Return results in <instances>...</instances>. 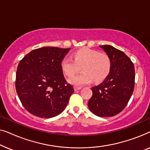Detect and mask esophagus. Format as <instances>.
Instances as JSON below:
<instances>
[{"label":"esophagus","mask_w":150,"mask_h":150,"mask_svg":"<svg viewBox=\"0 0 150 150\" xmlns=\"http://www.w3.org/2000/svg\"><path fill=\"white\" fill-rule=\"evenodd\" d=\"M81 87H77V86H74V89L75 91H78V90H80L81 89Z\"/></svg>","instance_id":"obj_1"}]
</instances>
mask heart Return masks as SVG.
<instances>
[{"mask_svg": "<svg viewBox=\"0 0 150 150\" xmlns=\"http://www.w3.org/2000/svg\"><path fill=\"white\" fill-rule=\"evenodd\" d=\"M72 59L65 57L61 62V67L67 76L71 77L81 67L83 73L71 78L69 83L75 86H82L94 80L101 82L109 75L111 70V59L105 53L89 48H83L74 52Z\"/></svg>", "mask_w": 150, "mask_h": 150, "instance_id": "b5f03b06", "label": "heart"}]
</instances>
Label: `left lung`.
I'll use <instances>...</instances> for the list:
<instances>
[{"mask_svg": "<svg viewBox=\"0 0 150 150\" xmlns=\"http://www.w3.org/2000/svg\"><path fill=\"white\" fill-rule=\"evenodd\" d=\"M111 59L109 75L101 84L91 88L93 95L88 106L99 117H112L124 109L134 88L135 71L130 59L109 45L100 46Z\"/></svg>", "mask_w": 150, "mask_h": 150, "instance_id": "obj_1", "label": "left lung"}]
</instances>
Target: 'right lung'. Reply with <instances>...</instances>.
<instances>
[{
  "instance_id": "right-lung-1",
  "label": "right lung",
  "mask_w": 150,
  "mask_h": 150,
  "mask_svg": "<svg viewBox=\"0 0 150 150\" xmlns=\"http://www.w3.org/2000/svg\"><path fill=\"white\" fill-rule=\"evenodd\" d=\"M70 48L42 47L24 57L18 65L16 89L25 109L33 115L50 118L61 113L74 93L61 62Z\"/></svg>"
}]
</instances>
